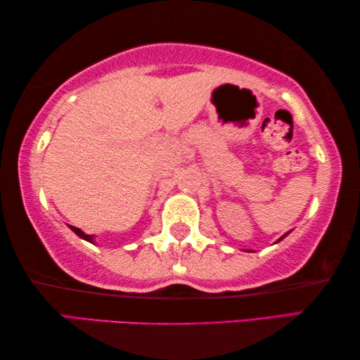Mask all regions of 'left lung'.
<instances>
[{"label": "left lung", "mask_w": 360, "mask_h": 360, "mask_svg": "<svg viewBox=\"0 0 360 360\" xmlns=\"http://www.w3.org/2000/svg\"><path fill=\"white\" fill-rule=\"evenodd\" d=\"M286 235H288V233H286ZM286 235H283V236H281V238H280V240H283V238H285ZM280 240H278V241H280Z\"/></svg>", "instance_id": "1"}]
</instances>
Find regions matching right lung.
Masks as SVG:
<instances>
[{"mask_svg": "<svg viewBox=\"0 0 360 360\" xmlns=\"http://www.w3.org/2000/svg\"><path fill=\"white\" fill-rule=\"evenodd\" d=\"M70 229H72V231H75V233L79 235L80 238H84V240L93 243V235H86V233H84V231H82L80 229H77V226H72V225H70Z\"/></svg>", "mask_w": 360, "mask_h": 360, "instance_id": "obj_1", "label": "right lung"}]
</instances>
